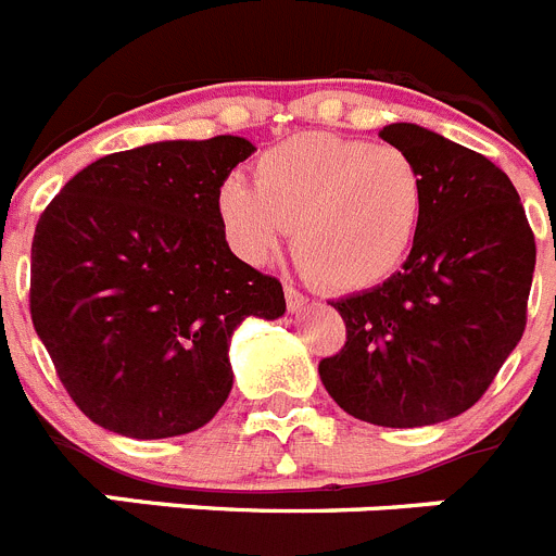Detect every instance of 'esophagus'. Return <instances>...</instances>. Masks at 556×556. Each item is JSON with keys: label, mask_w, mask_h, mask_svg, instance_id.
<instances>
[{"label": "esophagus", "mask_w": 556, "mask_h": 556, "mask_svg": "<svg viewBox=\"0 0 556 556\" xmlns=\"http://www.w3.org/2000/svg\"><path fill=\"white\" fill-rule=\"evenodd\" d=\"M283 298H287V306L292 308V312L303 308V306H306V301H308L306 294H303L298 287H292V283H283Z\"/></svg>", "instance_id": "1"}]
</instances>
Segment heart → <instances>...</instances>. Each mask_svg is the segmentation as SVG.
<instances>
[{"instance_id": "obj_1", "label": "heart", "mask_w": 556, "mask_h": 556, "mask_svg": "<svg viewBox=\"0 0 556 556\" xmlns=\"http://www.w3.org/2000/svg\"><path fill=\"white\" fill-rule=\"evenodd\" d=\"M255 186L228 178L217 214L230 248L267 264L292 233L306 273L331 289H367L406 262L420 233L426 180L392 144L301 132L267 150Z\"/></svg>"}]
</instances>
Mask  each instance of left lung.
<instances>
[{"instance_id": "1", "label": "left lung", "mask_w": 556, "mask_h": 556, "mask_svg": "<svg viewBox=\"0 0 556 556\" xmlns=\"http://www.w3.org/2000/svg\"><path fill=\"white\" fill-rule=\"evenodd\" d=\"M378 136L424 172V223L401 273L331 303L345 345L320 378L348 415L415 429L470 409L520 342L534 233L507 172L481 152L406 122Z\"/></svg>"}]
</instances>
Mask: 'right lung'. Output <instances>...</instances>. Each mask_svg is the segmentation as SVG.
<instances>
[{"mask_svg":"<svg viewBox=\"0 0 556 556\" xmlns=\"http://www.w3.org/2000/svg\"><path fill=\"white\" fill-rule=\"evenodd\" d=\"M255 147L159 141L88 164L33 236L29 314L63 390L136 440L200 429L225 404L230 333L281 317L278 278L230 253L217 198Z\"/></svg>","mask_w":556,"mask_h":556,"instance_id":"right-lung-1","label":"right lung"}]
</instances>
